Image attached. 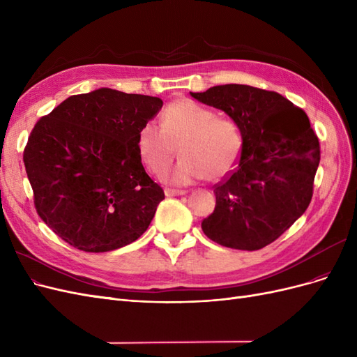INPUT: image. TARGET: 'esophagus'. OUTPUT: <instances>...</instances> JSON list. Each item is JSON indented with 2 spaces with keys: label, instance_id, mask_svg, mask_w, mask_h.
Returning a JSON list of instances; mask_svg holds the SVG:
<instances>
[{
  "label": "esophagus",
  "instance_id": "esophagus-1",
  "mask_svg": "<svg viewBox=\"0 0 357 357\" xmlns=\"http://www.w3.org/2000/svg\"><path fill=\"white\" fill-rule=\"evenodd\" d=\"M186 190H178V189H165V195L167 197H181L185 195Z\"/></svg>",
  "mask_w": 357,
  "mask_h": 357
}]
</instances>
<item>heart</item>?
I'll use <instances>...</instances> for the list:
<instances>
[{"label":"heart","instance_id":"heart-1","mask_svg":"<svg viewBox=\"0 0 357 357\" xmlns=\"http://www.w3.org/2000/svg\"><path fill=\"white\" fill-rule=\"evenodd\" d=\"M243 144L241 129L232 119L219 117L189 98L169 102L160 116V128L146 123L137 137L138 156L155 176L168 168L178 146L181 159L165 176L174 185L228 176L238 164Z\"/></svg>","mask_w":357,"mask_h":357}]
</instances>
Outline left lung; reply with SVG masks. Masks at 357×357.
I'll return each instance as SVG.
<instances>
[{"mask_svg": "<svg viewBox=\"0 0 357 357\" xmlns=\"http://www.w3.org/2000/svg\"><path fill=\"white\" fill-rule=\"evenodd\" d=\"M190 95L228 114L244 139L238 167L214 186L215 207L201 228L225 247L264 248L310 205L320 162L310 119L283 95L247 84L213 86Z\"/></svg>", "mask_w": 357, "mask_h": 357, "instance_id": "8db88e82", "label": "left lung"}]
</instances>
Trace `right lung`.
Wrapping results in <instances>:
<instances>
[{"label":"right lung","instance_id":"obj_1","mask_svg":"<svg viewBox=\"0 0 357 357\" xmlns=\"http://www.w3.org/2000/svg\"><path fill=\"white\" fill-rule=\"evenodd\" d=\"M162 104L101 88L70 96L36 123L25 169L38 215L63 241L104 253L146 232L165 195L147 176L137 137Z\"/></svg>","mask_w":357,"mask_h":357}]
</instances>
